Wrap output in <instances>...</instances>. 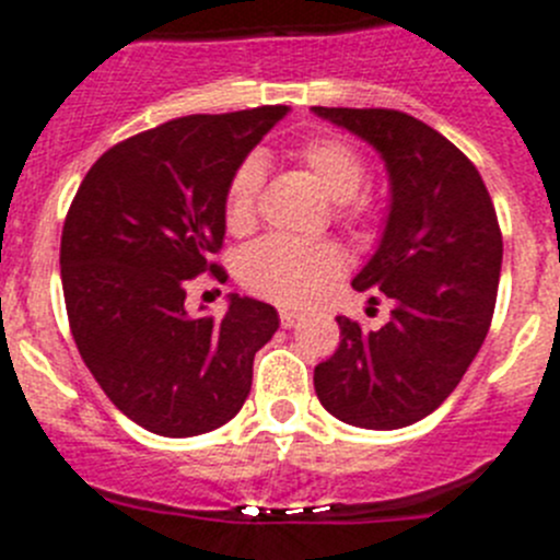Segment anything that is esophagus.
Listing matches in <instances>:
<instances>
[{
  "instance_id": "1",
  "label": "esophagus",
  "mask_w": 560,
  "mask_h": 560,
  "mask_svg": "<svg viewBox=\"0 0 560 560\" xmlns=\"http://www.w3.org/2000/svg\"><path fill=\"white\" fill-rule=\"evenodd\" d=\"M300 313H294V311H289V307H283V311H280V324H283L285 329H291V327H296V322H300Z\"/></svg>"
}]
</instances>
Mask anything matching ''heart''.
Wrapping results in <instances>:
<instances>
[{
    "label": "heart",
    "mask_w": 560,
    "mask_h": 560,
    "mask_svg": "<svg viewBox=\"0 0 560 560\" xmlns=\"http://www.w3.org/2000/svg\"><path fill=\"white\" fill-rule=\"evenodd\" d=\"M294 159L311 173L324 195L338 200V217L360 222L374 214V197L365 195V156L343 137H311L294 148ZM264 170L258 159H244L225 189V225L244 233L255 225ZM343 269V253L335 242H296L285 236H266L238 255V280L255 294L280 305H302L318 294L327 280Z\"/></svg>",
    "instance_id": "heart-1"
}]
</instances>
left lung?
<instances>
[{"label": "left lung", "mask_w": 560, "mask_h": 560, "mask_svg": "<svg viewBox=\"0 0 560 560\" xmlns=\"http://www.w3.org/2000/svg\"><path fill=\"white\" fill-rule=\"evenodd\" d=\"M385 159L390 211L376 253L351 280L393 300L390 322L338 316L340 343L316 365L322 407L360 429H401L454 393L489 332L503 236L476 164L398 109L313 106ZM376 302V296H371Z\"/></svg>", "instance_id": "8db88e82"}]
</instances>
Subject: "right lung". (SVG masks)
Returning a JSON list of instances; mask_svg holds the SVG:
<instances>
[{"mask_svg": "<svg viewBox=\"0 0 560 560\" xmlns=\"http://www.w3.org/2000/svg\"><path fill=\"white\" fill-rule=\"evenodd\" d=\"M289 106L186 115L117 142L84 175L60 244L68 322L84 365L126 418L162 436L220 429L247 401L255 351L280 327L231 294L222 318L186 313V280L211 271L225 189Z\"/></svg>", "mask_w": 560, "mask_h": 560, "instance_id": "add662e5", "label": "right lung"}]
</instances>
